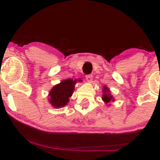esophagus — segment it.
Returning <instances> with one entry per match:
<instances>
[{
  "label": "esophagus",
  "instance_id": "34e87169",
  "mask_svg": "<svg viewBox=\"0 0 160 160\" xmlns=\"http://www.w3.org/2000/svg\"><path fill=\"white\" fill-rule=\"evenodd\" d=\"M86 80H87V82H91L92 81V75H91V74L86 75Z\"/></svg>",
  "mask_w": 160,
  "mask_h": 160
}]
</instances>
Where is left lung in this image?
<instances>
[{
  "instance_id": "left-lung-1",
  "label": "left lung",
  "mask_w": 160,
  "mask_h": 160,
  "mask_svg": "<svg viewBox=\"0 0 160 160\" xmlns=\"http://www.w3.org/2000/svg\"><path fill=\"white\" fill-rule=\"evenodd\" d=\"M103 92H104V95L103 96H102V99H103L104 102H105V103H108V102H111L112 99V96L111 95V94H110V92L108 90L107 87H104Z\"/></svg>"
}]
</instances>
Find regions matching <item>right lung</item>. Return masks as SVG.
Masks as SVG:
<instances>
[{
	"instance_id": "right-lung-1",
	"label": "right lung",
	"mask_w": 160,
	"mask_h": 160,
	"mask_svg": "<svg viewBox=\"0 0 160 160\" xmlns=\"http://www.w3.org/2000/svg\"><path fill=\"white\" fill-rule=\"evenodd\" d=\"M76 82V80H73V79L71 78L67 79L52 88L49 92V102L53 107L62 108L68 104L69 98L72 95Z\"/></svg>"
}]
</instances>
